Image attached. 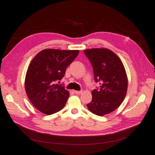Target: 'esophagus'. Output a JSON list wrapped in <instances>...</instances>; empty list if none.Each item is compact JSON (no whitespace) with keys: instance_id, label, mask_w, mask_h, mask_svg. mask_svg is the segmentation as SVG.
<instances>
[{"instance_id":"1","label":"esophagus","mask_w":155,"mask_h":155,"mask_svg":"<svg viewBox=\"0 0 155 155\" xmlns=\"http://www.w3.org/2000/svg\"><path fill=\"white\" fill-rule=\"evenodd\" d=\"M82 92H83L82 91H74V93L75 94H81Z\"/></svg>"}]
</instances>
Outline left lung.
Segmentation results:
<instances>
[{
	"mask_svg": "<svg viewBox=\"0 0 155 155\" xmlns=\"http://www.w3.org/2000/svg\"><path fill=\"white\" fill-rule=\"evenodd\" d=\"M92 65L94 80L100 88L91 91L92 100L87 104L88 110L102 116L118 108L126 95L128 79L122 61L114 53L106 48L84 51Z\"/></svg>",
	"mask_w": 155,
	"mask_h": 155,
	"instance_id": "left-lung-1",
	"label": "left lung"
}]
</instances>
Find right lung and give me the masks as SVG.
Instances as JSON below:
<instances>
[{"label":"right lung","mask_w":155,"mask_h":155,"mask_svg":"<svg viewBox=\"0 0 155 155\" xmlns=\"http://www.w3.org/2000/svg\"><path fill=\"white\" fill-rule=\"evenodd\" d=\"M78 53L79 50L47 49L38 53L30 63L25 76V91L40 112L51 115L64 108L69 93L57 81L60 83L66 68Z\"/></svg>","instance_id":"obj_1"}]
</instances>
